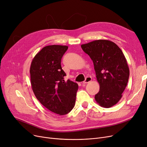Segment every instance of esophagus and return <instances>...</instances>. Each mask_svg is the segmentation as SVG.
Masks as SVG:
<instances>
[{
    "instance_id": "obj_1",
    "label": "esophagus",
    "mask_w": 147,
    "mask_h": 147,
    "mask_svg": "<svg viewBox=\"0 0 147 147\" xmlns=\"http://www.w3.org/2000/svg\"><path fill=\"white\" fill-rule=\"evenodd\" d=\"M92 77H90V76H87V77H86V80L84 81H83V84H86L87 83H88L89 82H90L91 81H92Z\"/></svg>"
}]
</instances>
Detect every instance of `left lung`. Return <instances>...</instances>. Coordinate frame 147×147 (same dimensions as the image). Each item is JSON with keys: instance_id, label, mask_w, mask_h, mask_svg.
<instances>
[{"instance_id": "1", "label": "left lung", "mask_w": 147, "mask_h": 147, "mask_svg": "<svg viewBox=\"0 0 147 147\" xmlns=\"http://www.w3.org/2000/svg\"><path fill=\"white\" fill-rule=\"evenodd\" d=\"M82 50L93 60L96 78L100 85L95 100L108 108L122 97L129 77V69L121 49L113 42L99 39L81 45Z\"/></svg>"}]
</instances>
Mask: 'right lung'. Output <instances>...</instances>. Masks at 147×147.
Masks as SVG:
<instances>
[{
    "mask_svg": "<svg viewBox=\"0 0 147 147\" xmlns=\"http://www.w3.org/2000/svg\"><path fill=\"white\" fill-rule=\"evenodd\" d=\"M67 46L53 45L44 47L33 59L30 81L33 92L40 103L53 113L63 115L74 107L78 84L65 81L66 75L61 60Z\"/></svg>",
    "mask_w": 147,
    "mask_h": 147,
    "instance_id": "right-lung-1",
    "label": "right lung"
}]
</instances>
